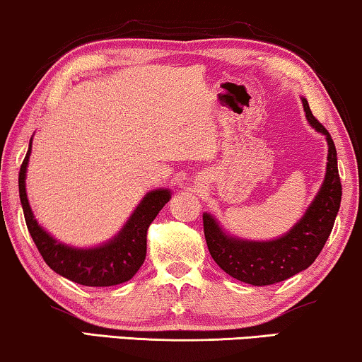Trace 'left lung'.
I'll return each instance as SVG.
<instances>
[{"label":"left lung","mask_w":362,"mask_h":362,"mask_svg":"<svg viewBox=\"0 0 362 362\" xmlns=\"http://www.w3.org/2000/svg\"><path fill=\"white\" fill-rule=\"evenodd\" d=\"M306 118L328 141V165L325 182L313 204L288 234L270 242H249L227 237L209 214L202 216L204 237L212 259L226 274L249 285H274L308 269L333 230L341 204V181L334 141L328 130L313 117L303 98Z\"/></svg>","instance_id":"left-lung-1"}]
</instances>
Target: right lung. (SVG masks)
Segmentation results:
<instances>
[{"label":"right lung","mask_w":362,"mask_h":362,"mask_svg":"<svg viewBox=\"0 0 362 362\" xmlns=\"http://www.w3.org/2000/svg\"><path fill=\"white\" fill-rule=\"evenodd\" d=\"M29 155H31V145L19 168V197H21L28 230L44 262L56 274L86 286H112L130 280L145 262L146 230L163 206L170 201V191L158 189L148 192L120 234L108 244L87 250L72 249L54 240L34 219L28 202L26 186H24Z\"/></svg>","instance_id":"1"}]
</instances>
